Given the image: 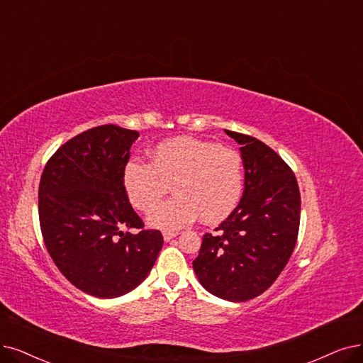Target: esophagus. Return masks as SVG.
<instances>
[{
	"instance_id": "obj_1",
	"label": "esophagus",
	"mask_w": 363,
	"mask_h": 363,
	"mask_svg": "<svg viewBox=\"0 0 363 363\" xmlns=\"http://www.w3.org/2000/svg\"><path fill=\"white\" fill-rule=\"evenodd\" d=\"M164 240L165 241H169V240H172L174 237H177L179 235V232L177 230H164Z\"/></svg>"
}]
</instances>
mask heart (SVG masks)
I'll return each mask as SVG.
<instances>
[{
  "label": "heart",
  "instance_id": "heart-1",
  "mask_svg": "<svg viewBox=\"0 0 363 363\" xmlns=\"http://www.w3.org/2000/svg\"><path fill=\"white\" fill-rule=\"evenodd\" d=\"M150 161L133 159L122 171L123 191L138 211L149 213L171 184L176 197L149 216L153 226L179 229L201 214L202 222L217 223L235 210L244 189L240 152L192 137L157 143Z\"/></svg>",
  "mask_w": 363,
  "mask_h": 363
}]
</instances>
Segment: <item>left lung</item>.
Masks as SVG:
<instances>
[{
  "instance_id": "left-lung-1",
  "label": "left lung",
  "mask_w": 363,
  "mask_h": 363,
  "mask_svg": "<svg viewBox=\"0 0 363 363\" xmlns=\"http://www.w3.org/2000/svg\"><path fill=\"white\" fill-rule=\"evenodd\" d=\"M225 131L241 144L244 192L228 219L202 237L192 265L210 294L242 302L264 294L291 259L299 230L301 194L291 167L265 143Z\"/></svg>"
}]
</instances>
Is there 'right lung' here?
<instances>
[{
  "label": "right lung",
  "instance_id": "obj_1",
  "mask_svg": "<svg viewBox=\"0 0 363 363\" xmlns=\"http://www.w3.org/2000/svg\"><path fill=\"white\" fill-rule=\"evenodd\" d=\"M138 135L116 125L88 129L52 155L40 179L46 249L69 283L96 298L131 292L164 244L161 230L144 229L122 186Z\"/></svg>",
  "mask_w": 363,
  "mask_h": 363
}]
</instances>
